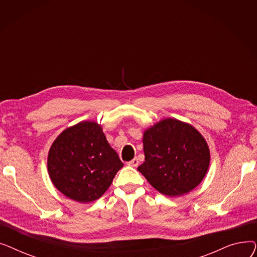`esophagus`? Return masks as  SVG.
Returning <instances> with one entry per match:
<instances>
[{
	"instance_id": "obj_1",
	"label": "esophagus",
	"mask_w": 257,
	"mask_h": 257,
	"mask_svg": "<svg viewBox=\"0 0 257 257\" xmlns=\"http://www.w3.org/2000/svg\"><path fill=\"white\" fill-rule=\"evenodd\" d=\"M127 165L129 167H132V168H137L139 166V159L138 158H133L132 160L129 161V163H127Z\"/></svg>"
}]
</instances>
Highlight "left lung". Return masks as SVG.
<instances>
[{
  "label": "left lung",
  "instance_id": "8db88e82",
  "mask_svg": "<svg viewBox=\"0 0 257 257\" xmlns=\"http://www.w3.org/2000/svg\"><path fill=\"white\" fill-rule=\"evenodd\" d=\"M145 163L138 170L155 190L169 197L191 192L207 173L206 141L192 125L165 118L144 132Z\"/></svg>",
  "mask_w": 257,
  "mask_h": 257
}]
</instances>
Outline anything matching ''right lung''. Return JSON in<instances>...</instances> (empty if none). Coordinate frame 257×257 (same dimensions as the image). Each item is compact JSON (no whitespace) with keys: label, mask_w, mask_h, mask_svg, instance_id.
Masks as SVG:
<instances>
[{"label":"right lung","mask_w":257,"mask_h":257,"mask_svg":"<svg viewBox=\"0 0 257 257\" xmlns=\"http://www.w3.org/2000/svg\"><path fill=\"white\" fill-rule=\"evenodd\" d=\"M123 166L102 127L89 120L60 133L48 155L53 184L64 196L80 203L99 199Z\"/></svg>","instance_id":"right-lung-1"}]
</instances>
